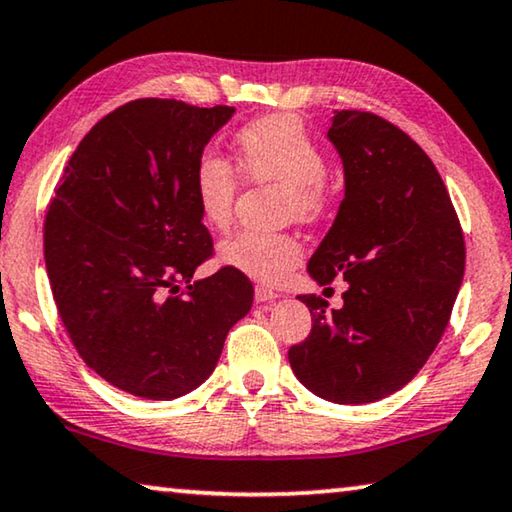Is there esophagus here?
<instances>
[{
    "instance_id": "34e87169",
    "label": "esophagus",
    "mask_w": 512,
    "mask_h": 512,
    "mask_svg": "<svg viewBox=\"0 0 512 512\" xmlns=\"http://www.w3.org/2000/svg\"><path fill=\"white\" fill-rule=\"evenodd\" d=\"M279 297L277 290L267 288V286H256V302L265 304V302H274Z\"/></svg>"
}]
</instances>
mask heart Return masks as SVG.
<instances>
[{
    "label": "heart",
    "instance_id": "obj_1",
    "mask_svg": "<svg viewBox=\"0 0 512 512\" xmlns=\"http://www.w3.org/2000/svg\"><path fill=\"white\" fill-rule=\"evenodd\" d=\"M240 174L249 183L281 185V208L297 222H318L329 206L327 157L302 119L267 114L242 123L233 135ZM240 180L235 169L212 148L194 157L192 192L203 222L212 229L231 224ZM304 247L293 233L240 231L219 247V258L247 277L281 283L302 263Z\"/></svg>",
    "mask_w": 512,
    "mask_h": 512
}]
</instances>
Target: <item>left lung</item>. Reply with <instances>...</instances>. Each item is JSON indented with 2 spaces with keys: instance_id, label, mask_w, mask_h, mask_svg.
<instances>
[{
  "instance_id": "8db88e82",
  "label": "left lung",
  "mask_w": 512,
  "mask_h": 512,
  "mask_svg": "<svg viewBox=\"0 0 512 512\" xmlns=\"http://www.w3.org/2000/svg\"><path fill=\"white\" fill-rule=\"evenodd\" d=\"M327 137L341 153L345 196L309 261L320 286L348 281L341 309L304 295L311 334L288 350L306 389L361 405L403 389L451 320L465 235L442 176L398 125L341 109Z\"/></svg>"
}]
</instances>
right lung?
Listing matches in <instances>:
<instances>
[{"instance_id": "1", "label": "right lung", "mask_w": 512, "mask_h": 512, "mask_svg": "<svg viewBox=\"0 0 512 512\" xmlns=\"http://www.w3.org/2000/svg\"><path fill=\"white\" fill-rule=\"evenodd\" d=\"M233 107L139 98L93 125L47 206L45 267L84 364L139 398L206 380L254 286L233 267L192 281L215 254L192 164Z\"/></svg>"}]
</instances>
